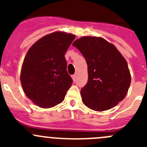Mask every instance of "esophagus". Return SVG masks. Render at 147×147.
<instances>
[{"label":"esophagus","mask_w":147,"mask_h":147,"mask_svg":"<svg viewBox=\"0 0 147 147\" xmlns=\"http://www.w3.org/2000/svg\"><path fill=\"white\" fill-rule=\"evenodd\" d=\"M72 80H73L74 82H75V81H76V75H72Z\"/></svg>","instance_id":"obj_1"}]
</instances>
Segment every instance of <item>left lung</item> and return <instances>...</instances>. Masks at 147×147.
I'll return each instance as SVG.
<instances>
[{"mask_svg": "<svg viewBox=\"0 0 147 147\" xmlns=\"http://www.w3.org/2000/svg\"><path fill=\"white\" fill-rule=\"evenodd\" d=\"M72 45L80 51L87 64L88 81L80 92L84 105L98 112L116 106L127 95L131 83L124 57L102 38L82 37Z\"/></svg>", "mask_w": 147, "mask_h": 147, "instance_id": "obj_1", "label": "left lung"}]
</instances>
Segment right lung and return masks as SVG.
Listing matches in <instances>:
<instances>
[{"mask_svg": "<svg viewBox=\"0 0 147 147\" xmlns=\"http://www.w3.org/2000/svg\"><path fill=\"white\" fill-rule=\"evenodd\" d=\"M75 35L55 32L31 46L23 60L20 82L26 96L42 108L61 103L72 84L65 54Z\"/></svg>", "mask_w": 147, "mask_h": 147, "instance_id": "1", "label": "right lung"}]
</instances>
